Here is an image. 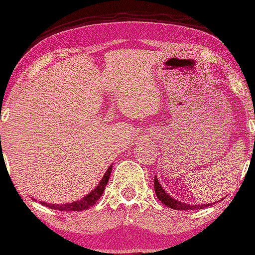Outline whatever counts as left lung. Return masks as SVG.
<instances>
[{"instance_id":"1","label":"left lung","mask_w":255,"mask_h":255,"mask_svg":"<svg viewBox=\"0 0 255 255\" xmlns=\"http://www.w3.org/2000/svg\"><path fill=\"white\" fill-rule=\"evenodd\" d=\"M255 119V117H254ZM153 187H155L156 196L158 197V200L163 203L164 206L169 207L172 209H177V211H194V209H202L205 207L209 205H187V203H183L180 201H177L175 198L170 197V196L164 191L163 187L161 186V184L158 183V179L155 175V180H153Z\"/></svg>"}]
</instances>
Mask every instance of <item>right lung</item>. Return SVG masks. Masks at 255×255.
<instances>
[{
    "label": "right lung",
    "mask_w": 255,
    "mask_h": 255,
    "mask_svg": "<svg viewBox=\"0 0 255 255\" xmlns=\"http://www.w3.org/2000/svg\"><path fill=\"white\" fill-rule=\"evenodd\" d=\"M111 169H113V166H110L108 168V170L105 172L104 177H103L100 183L98 184V186L93 191L89 192L88 195L85 196L81 200L76 201V202H72V203H65V205H50V203H46V202H41L42 205L49 207L52 209H57V211L60 212H80V211H85V209H88L89 207H92L94 203L102 197L103 192H104L106 184H108L109 178H110V173Z\"/></svg>",
    "instance_id": "1"
}]
</instances>
